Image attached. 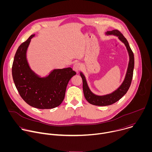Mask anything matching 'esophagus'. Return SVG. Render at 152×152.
Listing matches in <instances>:
<instances>
[{"mask_svg":"<svg viewBox=\"0 0 152 152\" xmlns=\"http://www.w3.org/2000/svg\"><path fill=\"white\" fill-rule=\"evenodd\" d=\"M81 67H82V66H81V65H80V63H75V64H74L73 69V70H74L75 72H78L81 69Z\"/></svg>","mask_w":152,"mask_h":152,"instance_id":"obj_1","label":"esophagus"}]
</instances>
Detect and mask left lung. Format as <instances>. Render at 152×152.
<instances>
[{"label":"left lung","instance_id":"1","mask_svg":"<svg viewBox=\"0 0 152 152\" xmlns=\"http://www.w3.org/2000/svg\"><path fill=\"white\" fill-rule=\"evenodd\" d=\"M106 35H115L118 37V39L124 43L129 53V61L126 76L121 85L112 93L104 96H97L93 93L88 87L85 76L82 72L80 73V75L82 79L83 82V91L85 98L90 104L101 106L111 105L117 102L127 93L132 82L134 68V53L131 48H130L127 39L123 36V35L117 29H114L111 31H107L106 32Z\"/></svg>","mask_w":152,"mask_h":152}]
</instances>
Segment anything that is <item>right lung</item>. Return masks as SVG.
<instances>
[{
	"mask_svg": "<svg viewBox=\"0 0 152 152\" xmlns=\"http://www.w3.org/2000/svg\"><path fill=\"white\" fill-rule=\"evenodd\" d=\"M35 34L18 47L13 61L12 75L19 94L28 104L38 109H52L62 102L67 84L76 73L72 68L54 69L41 77L30 68L26 52Z\"/></svg>",
	"mask_w": 152,
	"mask_h": 152,
	"instance_id": "add662e5",
	"label": "right lung"
}]
</instances>
